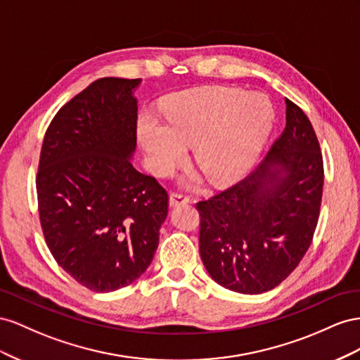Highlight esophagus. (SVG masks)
<instances>
[{
	"mask_svg": "<svg viewBox=\"0 0 360 360\" xmlns=\"http://www.w3.org/2000/svg\"><path fill=\"white\" fill-rule=\"evenodd\" d=\"M188 202H190V199L187 196H184V194L170 193V196H169L170 207H178V205H184V203H188Z\"/></svg>",
	"mask_w": 360,
	"mask_h": 360,
	"instance_id": "esophagus-1",
	"label": "esophagus"
}]
</instances>
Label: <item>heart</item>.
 <instances>
[{
	"mask_svg": "<svg viewBox=\"0 0 360 360\" xmlns=\"http://www.w3.org/2000/svg\"><path fill=\"white\" fill-rule=\"evenodd\" d=\"M167 123L145 116L139 140L158 174H167L193 148V160L210 184L223 187L258 158L271 129L273 108L261 95L214 89L179 98L166 110Z\"/></svg>",
	"mask_w": 360,
	"mask_h": 360,
	"instance_id": "1",
	"label": "heart"
}]
</instances>
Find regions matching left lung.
I'll return each instance as SVG.
<instances>
[{"mask_svg":"<svg viewBox=\"0 0 360 360\" xmlns=\"http://www.w3.org/2000/svg\"><path fill=\"white\" fill-rule=\"evenodd\" d=\"M286 127L250 176L199 202V252L223 288L261 294L276 288L303 259L323 196V155L302 108L290 99Z\"/></svg>","mask_w":360,"mask_h":360,"instance_id":"left-lung-1","label":"left lung"}]
</instances>
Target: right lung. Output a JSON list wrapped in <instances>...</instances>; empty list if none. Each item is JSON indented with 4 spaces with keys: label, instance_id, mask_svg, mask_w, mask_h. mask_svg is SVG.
<instances>
[{
    "label": "right lung",
    "instance_id": "1",
    "mask_svg": "<svg viewBox=\"0 0 360 360\" xmlns=\"http://www.w3.org/2000/svg\"><path fill=\"white\" fill-rule=\"evenodd\" d=\"M141 79L102 78L61 108L37 172L40 224L57 264L96 292L148 270L169 196L132 166Z\"/></svg>",
    "mask_w": 360,
    "mask_h": 360
}]
</instances>
